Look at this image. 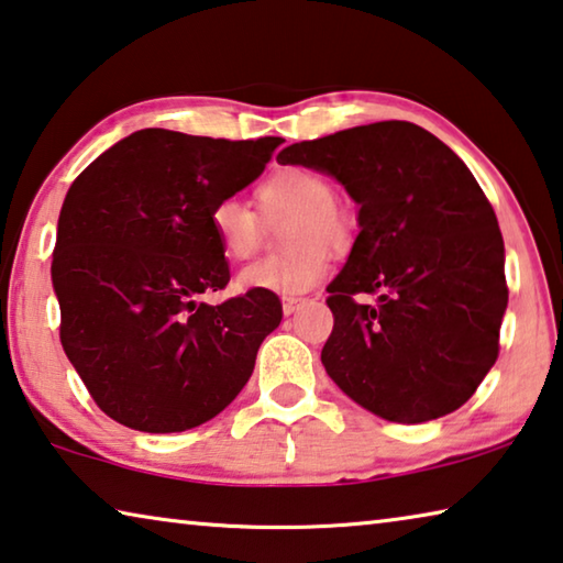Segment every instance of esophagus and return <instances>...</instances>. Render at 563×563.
Here are the masks:
<instances>
[{
    "label": "esophagus",
    "instance_id": "1",
    "mask_svg": "<svg viewBox=\"0 0 563 563\" xmlns=\"http://www.w3.org/2000/svg\"><path fill=\"white\" fill-rule=\"evenodd\" d=\"M302 302H306V298H283V313L292 316L302 306Z\"/></svg>",
    "mask_w": 563,
    "mask_h": 563
}]
</instances>
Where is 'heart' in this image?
I'll use <instances>...</instances> for the list:
<instances>
[{
    "mask_svg": "<svg viewBox=\"0 0 563 563\" xmlns=\"http://www.w3.org/2000/svg\"><path fill=\"white\" fill-rule=\"evenodd\" d=\"M263 220L280 218L283 255L265 257L238 275L243 290L275 296H300L330 271L328 247H345L355 233L353 212L335 200V187L323 173L308 167H280L255 187ZM210 228L222 253L233 261H250L263 243L261 218L235 198L218 200L210 210Z\"/></svg>",
    "mask_w": 563,
    "mask_h": 563,
    "instance_id": "1",
    "label": "heart"
}]
</instances>
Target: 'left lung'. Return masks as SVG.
I'll return each mask as SVG.
<instances>
[{"label":"left lung","instance_id":"left-lung-1","mask_svg":"<svg viewBox=\"0 0 563 563\" xmlns=\"http://www.w3.org/2000/svg\"><path fill=\"white\" fill-rule=\"evenodd\" d=\"M278 163L330 173L361 205V233L328 285V376L386 421L423 423L461 408L498 358L508 302L504 238L471 169L400 120L296 142Z\"/></svg>","mask_w":563,"mask_h":563}]
</instances>
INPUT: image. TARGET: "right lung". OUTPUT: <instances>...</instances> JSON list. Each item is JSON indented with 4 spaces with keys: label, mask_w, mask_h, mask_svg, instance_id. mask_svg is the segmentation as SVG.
<instances>
[{
    "label": "right lung",
    "mask_w": 563,
    "mask_h": 563,
    "mask_svg": "<svg viewBox=\"0 0 563 563\" xmlns=\"http://www.w3.org/2000/svg\"><path fill=\"white\" fill-rule=\"evenodd\" d=\"M280 142L150 128L112 145L69 187L52 253L59 341L112 421L187 431L243 390L283 306L263 290L198 302L230 283L210 210L253 183Z\"/></svg>",
    "instance_id": "add662e5"
}]
</instances>
